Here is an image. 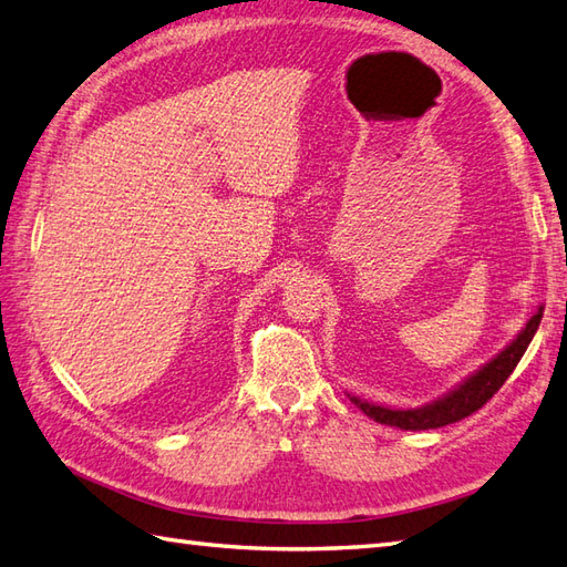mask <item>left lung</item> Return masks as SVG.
<instances>
[{
    "instance_id": "8db88e82",
    "label": "left lung",
    "mask_w": 567,
    "mask_h": 567,
    "mask_svg": "<svg viewBox=\"0 0 567 567\" xmlns=\"http://www.w3.org/2000/svg\"><path fill=\"white\" fill-rule=\"evenodd\" d=\"M540 317H544V307H538L536 315L526 321V327L507 348H504V351H499L489 360V363L475 370L473 375L457 384L455 390L439 396L436 402L416 406V409H390V406L365 402L353 394L348 396H351V402L360 409V412L368 414L370 419H375L378 424L396 426L402 431H426V429H441V426L455 424V421L475 414L480 406H485L492 396L497 394L502 384L507 382L516 363H519L522 355L526 353L528 343H532L540 323Z\"/></svg>"
}]
</instances>
